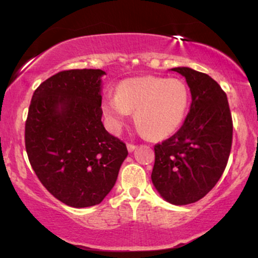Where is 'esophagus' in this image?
Here are the masks:
<instances>
[{
  "instance_id": "obj_1",
  "label": "esophagus",
  "mask_w": 258,
  "mask_h": 258,
  "mask_svg": "<svg viewBox=\"0 0 258 258\" xmlns=\"http://www.w3.org/2000/svg\"><path fill=\"white\" fill-rule=\"evenodd\" d=\"M136 147L135 144H127V150H128V153H132V152H135L136 150Z\"/></svg>"
}]
</instances>
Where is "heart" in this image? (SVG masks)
<instances>
[{"label":"heart","mask_w":258,"mask_h":258,"mask_svg":"<svg viewBox=\"0 0 258 258\" xmlns=\"http://www.w3.org/2000/svg\"><path fill=\"white\" fill-rule=\"evenodd\" d=\"M189 106V90L180 79L139 76L120 81L115 96L102 100L109 130L117 133L135 111V122L150 139L172 136L182 125Z\"/></svg>","instance_id":"heart-1"}]
</instances>
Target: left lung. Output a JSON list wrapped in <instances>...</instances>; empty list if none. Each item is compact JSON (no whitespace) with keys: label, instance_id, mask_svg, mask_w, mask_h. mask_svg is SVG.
<instances>
[{"label":"left lung","instance_id":"1","mask_svg":"<svg viewBox=\"0 0 258 258\" xmlns=\"http://www.w3.org/2000/svg\"><path fill=\"white\" fill-rule=\"evenodd\" d=\"M171 70L185 79L190 109L178 131L154 147L152 182L167 203L188 205L221 178L232 148L233 122L226 93L214 79L188 67Z\"/></svg>","mask_w":258,"mask_h":258}]
</instances>
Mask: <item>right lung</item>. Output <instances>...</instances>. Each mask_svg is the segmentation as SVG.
I'll use <instances>...</instances> for the list:
<instances>
[{"instance_id":"right-lung-1","label":"right lung","mask_w":258,"mask_h":258,"mask_svg":"<svg viewBox=\"0 0 258 258\" xmlns=\"http://www.w3.org/2000/svg\"><path fill=\"white\" fill-rule=\"evenodd\" d=\"M100 69L65 70L32 94L25 148L44 188L65 205H98L110 193L128 155L102 122Z\"/></svg>"}]
</instances>
